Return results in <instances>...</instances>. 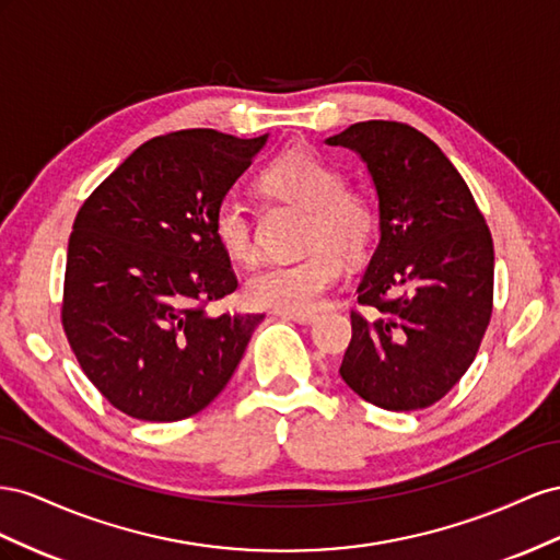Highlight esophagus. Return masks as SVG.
<instances>
[{"instance_id": "obj_1", "label": "esophagus", "mask_w": 560, "mask_h": 560, "mask_svg": "<svg viewBox=\"0 0 560 560\" xmlns=\"http://www.w3.org/2000/svg\"><path fill=\"white\" fill-rule=\"evenodd\" d=\"M277 316H281L283 322H295L302 326H310L316 322V314H310V312H277Z\"/></svg>"}]
</instances>
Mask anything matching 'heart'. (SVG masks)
Instances as JSON below:
<instances>
[{
  "label": "heart",
  "mask_w": 560,
  "mask_h": 560,
  "mask_svg": "<svg viewBox=\"0 0 560 560\" xmlns=\"http://www.w3.org/2000/svg\"><path fill=\"white\" fill-rule=\"evenodd\" d=\"M262 185L281 199L310 211L300 258H275L255 267L246 279L250 305L275 312H312L324 293L340 279V258L354 262L371 250L380 218L373 201L345 189L340 168L312 150H291L262 171ZM213 234L222 250L236 260L253 255V225L248 203L225 191L213 209Z\"/></svg>",
  "instance_id": "obj_1"
}]
</instances>
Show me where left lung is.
Instances as JSON below:
<instances>
[{
	"label": "left lung",
	"instance_id": "left-lung-1",
	"mask_svg": "<svg viewBox=\"0 0 560 560\" xmlns=\"http://www.w3.org/2000/svg\"><path fill=\"white\" fill-rule=\"evenodd\" d=\"M326 145L361 156L380 213V242L357 289L371 314L351 312L340 375L377 408H427L467 373L488 328L490 230L451 159L412 126L351 124Z\"/></svg>",
	"mask_w": 560,
	"mask_h": 560
}]
</instances>
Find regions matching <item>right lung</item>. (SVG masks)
Masks as SVG:
<instances>
[{"instance_id":"1","label":"right lung","mask_w":560,"mask_h":560,"mask_svg":"<svg viewBox=\"0 0 560 560\" xmlns=\"http://www.w3.org/2000/svg\"><path fill=\"white\" fill-rule=\"evenodd\" d=\"M211 129L159 136L79 209L62 328L86 377L121 412L185 420L228 387L262 314L206 312L236 291L213 234L218 199L267 145Z\"/></svg>"}]
</instances>
